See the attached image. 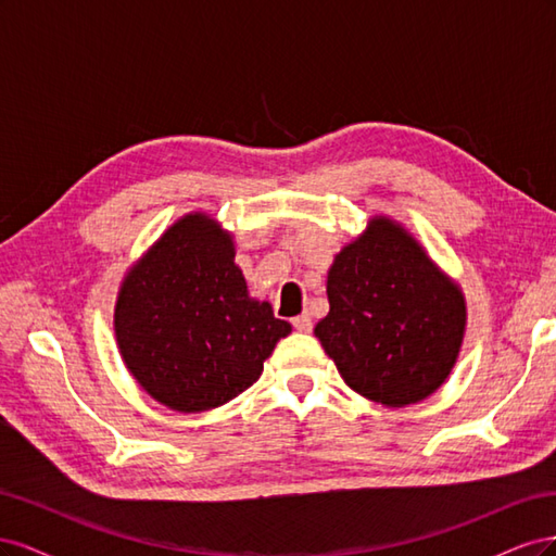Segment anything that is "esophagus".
Returning a JSON list of instances; mask_svg holds the SVG:
<instances>
[{"label": "esophagus", "instance_id": "1", "mask_svg": "<svg viewBox=\"0 0 556 556\" xmlns=\"http://www.w3.org/2000/svg\"><path fill=\"white\" fill-rule=\"evenodd\" d=\"M292 327L296 329V331H313V319H311V315L308 313H301V315H296L294 319H292Z\"/></svg>", "mask_w": 556, "mask_h": 556}]
</instances>
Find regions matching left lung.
<instances>
[{
  "mask_svg": "<svg viewBox=\"0 0 556 556\" xmlns=\"http://www.w3.org/2000/svg\"><path fill=\"white\" fill-rule=\"evenodd\" d=\"M327 296L315 336L350 390L401 408L447 380L464 341L466 301L399 223L376 215L333 257Z\"/></svg>",
  "mask_w": 556,
  "mask_h": 556,
  "instance_id": "obj_1",
  "label": "left lung"
}]
</instances>
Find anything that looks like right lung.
Instances as JSON below:
<instances>
[{"label":"right lung","instance_id":"1","mask_svg":"<svg viewBox=\"0 0 556 556\" xmlns=\"http://www.w3.org/2000/svg\"><path fill=\"white\" fill-rule=\"evenodd\" d=\"M233 255L231 233L190 213L129 268L117 292L123 362L172 410L201 413L239 396L292 331L271 304L248 296Z\"/></svg>","mask_w":556,"mask_h":556}]
</instances>
